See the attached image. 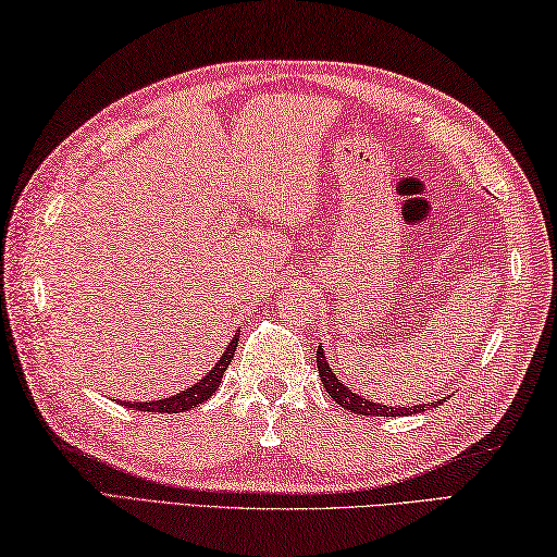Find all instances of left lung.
I'll list each match as a JSON object with an SVG mask.
<instances>
[{"mask_svg":"<svg viewBox=\"0 0 557 557\" xmlns=\"http://www.w3.org/2000/svg\"><path fill=\"white\" fill-rule=\"evenodd\" d=\"M317 370H320V377H322V384L324 389L329 392V396L338 404L344 406L346 411L350 413H360V416H411V413H421V411H428V408H435L440 406L442 401H445V396L437 401H430V404H416V406H382L377 401H370V399H362V396H358L354 389L346 387V384L336 377L334 370L329 368L326 362V354L322 346H317Z\"/></svg>","mask_w":557,"mask_h":557,"instance_id":"1","label":"left lung"}]
</instances>
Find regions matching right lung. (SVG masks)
Instances as JSON below:
<instances>
[{
    "label": "right lung",
    "mask_w": 557,
    "mask_h": 557,
    "mask_svg": "<svg viewBox=\"0 0 557 557\" xmlns=\"http://www.w3.org/2000/svg\"><path fill=\"white\" fill-rule=\"evenodd\" d=\"M237 342H240V334H235L231 338V344H228V348L223 350V356L219 358V362H215V366L207 374H203V377L197 384H191L189 389L180 392L175 396H165V399H156V401H120V404L132 408V411H153V413H183V411H189V408H195L201 401H207L209 396L215 389H219V384L223 380V372L228 370L231 360L235 356Z\"/></svg>",
    "instance_id": "add662e5"
}]
</instances>
